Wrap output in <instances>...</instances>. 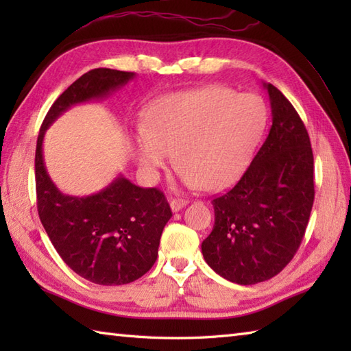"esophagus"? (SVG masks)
Returning a JSON list of instances; mask_svg holds the SVG:
<instances>
[{"instance_id":"esophagus-1","label":"esophagus","mask_w":351,"mask_h":351,"mask_svg":"<svg viewBox=\"0 0 351 351\" xmlns=\"http://www.w3.org/2000/svg\"><path fill=\"white\" fill-rule=\"evenodd\" d=\"M189 204V200L187 199H170V208H171V211L173 213H178L180 210H182V208Z\"/></svg>"}]
</instances>
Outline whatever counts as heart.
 <instances>
[{"label": "heart", "instance_id": "1", "mask_svg": "<svg viewBox=\"0 0 351 351\" xmlns=\"http://www.w3.org/2000/svg\"><path fill=\"white\" fill-rule=\"evenodd\" d=\"M263 101L221 86L164 96L138 126L134 154L140 169L155 178L175 151L178 175L187 187L221 189L247 167L265 128Z\"/></svg>", "mask_w": 351, "mask_h": 351}]
</instances>
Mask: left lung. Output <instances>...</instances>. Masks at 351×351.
<instances>
[{"instance_id":"1","label":"left lung","mask_w":351,"mask_h":351,"mask_svg":"<svg viewBox=\"0 0 351 351\" xmlns=\"http://www.w3.org/2000/svg\"><path fill=\"white\" fill-rule=\"evenodd\" d=\"M271 128L249 169L213 200L214 228L202 243L206 264L234 283L271 279L294 258L314 205V155L300 116L270 83Z\"/></svg>"}]
</instances>
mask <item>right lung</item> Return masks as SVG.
<instances>
[{
	"label": "right lung",
	"instance_id": "1",
	"mask_svg": "<svg viewBox=\"0 0 351 351\" xmlns=\"http://www.w3.org/2000/svg\"><path fill=\"white\" fill-rule=\"evenodd\" d=\"M134 78V72L107 68L84 73L52 104L36 146L37 211L52 245L78 276L107 287L134 282L151 270L170 206L160 190L137 187L123 175L95 195H64L45 167L43 137L71 107L108 98Z\"/></svg>",
	"mask_w": 351,
	"mask_h": 351
}]
</instances>
